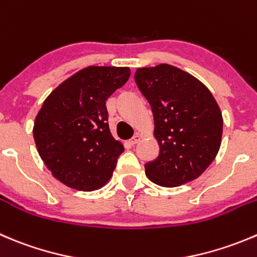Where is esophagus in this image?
<instances>
[{"mask_svg":"<svg viewBox=\"0 0 257 257\" xmlns=\"http://www.w3.org/2000/svg\"><path fill=\"white\" fill-rule=\"evenodd\" d=\"M139 141H141V136H139V134H136V136H134L133 138H132L131 141H129V143H131L132 146H134V144L138 143Z\"/></svg>","mask_w":257,"mask_h":257,"instance_id":"obj_1","label":"esophagus"}]
</instances>
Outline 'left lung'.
Here are the masks:
<instances>
[{"instance_id": "obj_1", "label": "left lung", "mask_w": 257, "mask_h": 257, "mask_svg": "<svg viewBox=\"0 0 257 257\" xmlns=\"http://www.w3.org/2000/svg\"><path fill=\"white\" fill-rule=\"evenodd\" d=\"M136 83L151 104L159 156L146 174L162 187H178L198 178L217 156L223 119L207 86L191 74L161 64L139 68Z\"/></svg>"}]
</instances>
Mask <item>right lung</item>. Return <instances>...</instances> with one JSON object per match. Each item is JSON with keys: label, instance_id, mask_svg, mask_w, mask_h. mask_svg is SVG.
<instances>
[{"label": "right lung", "instance_id": "obj_1", "mask_svg": "<svg viewBox=\"0 0 257 257\" xmlns=\"http://www.w3.org/2000/svg\"><path fill=\"white\" fill-rule=\"evenodd\" d=\"M129 76L126 66H88L45 99L34 139L49 171L65 186L95 191L113 176L124 147L111 136L105 101Z\"/></svg>", "mask_w": 257, "mask_h": 257}]
</instances>
